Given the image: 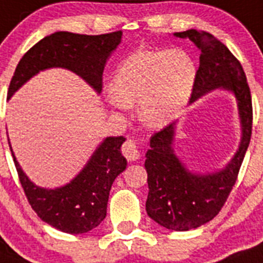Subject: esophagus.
<instances>
[{
  "label": "esophagus",
  "instance_id": "obj_1",
  "mask_svg": "<svg viewBox=\"0 0 263 263\" xmlns=\"http://www.w3.org/2000/svg\"><path fill=\"white\" fill-rule=\"evenodd\" d=\"M122 153L128 161H136L140 157V151H139L137 145L135 144V141L132 140H127L126 143L123 144Z\"/></svg>",
  "mask_w": 263,
  "mask_h": 263
}]
</instances>
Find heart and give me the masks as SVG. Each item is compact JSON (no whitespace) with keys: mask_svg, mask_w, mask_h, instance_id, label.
<instances>
[{"mask_svg":"<svg viewBox=\"0 0 263 263\" xmlns=\"http://www.w3.org/2000/svg\"><path fill=\"white\" fill-rule=\"evenodd\" d=\"M196 67L182 49H143L120 63L111 84V105H139L144 126L161 128L176 119L193 93Z\"/></svg>","mask_w":263,"mask_h":263,"instance_id":"1","label":"heart"}]
</instances>
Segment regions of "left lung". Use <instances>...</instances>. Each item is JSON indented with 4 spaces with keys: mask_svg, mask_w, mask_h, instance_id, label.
<instances>
[{
    "mask_svg": "<svg viewBox=\"0 0 263 263\" xmlns=\"http://www.w3.org/2000/svg\"><path fill=\"white\" fill-rule=\"evenodd\" d=\"M174 35L189 37L200 49L190 102L219 87L232 91L237 99L242 128L235 157L224 169L207 174L191 173L176 156L173 149L176 123L151 137V149L145 155L149 187L146 214L165 228L183 232L212 220L226 204L250 143L253 107L245 72L226 44L205 31L187 30Z\"/></svg>",
    "mask_w": 263,
    "mask_h": 263,
    "instance_id": "left-lung-1",
    "label": "left lung"
}]
</instances>
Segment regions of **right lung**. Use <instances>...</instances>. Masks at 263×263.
I'll return each instance as SVG.
<instances>
[{
    "instance_id": "add662e5",
    "label": "right lung",
    "mask_w": 263,
    "mask_h": 263,
    "mask_svg": "<svg viewBox=\"0 0 263 263\" xmlns=\"http://www.w3.org/2000/svg\"><path fill=\"white\" fill-rule=\"evenodd\" d=\"M120 40L122 31L102 35L58 31L43 37L16 65L8 98L40 70L56 67L72 70L101 93L106 60ZM124 140L123 136L105 139L79 176L53 190L32 183L15 160L10 141L9 146L26 198L37 216L59 231L81 235L98 227L106 217L111 184L127 166L120 152Z\"/></svg>"
}]
</instances>
